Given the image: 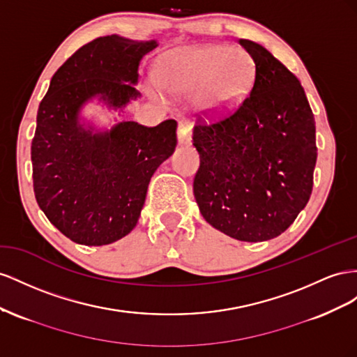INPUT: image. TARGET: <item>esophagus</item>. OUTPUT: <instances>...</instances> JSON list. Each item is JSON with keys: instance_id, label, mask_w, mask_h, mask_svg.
<instances>
[{"instance_id": "34e87169", "label": "esophagus", "mask_w": 357, "mask_h": 357, "mask_svg": "<svg viewBox=\"0 0 357 357\" xmlns=\"http://www.w3.org/2000/svg\"><path fill=\"white\" fill-rule=\"evenodd\" d=\"M191 131H192V126L191 122L187 119L179 121L178 126V142L179 145H188L191 142Z\"/></svg>"}]
</instances>
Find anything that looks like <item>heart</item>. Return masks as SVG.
<instances>
[{"mask_svg": "<svg viewBox=\"0 0 357 357\" xmlns=\"http://www.w3.org/2000/svg\"><path fill=\"white\" fill-rule=\"evenodd\" d=\"M254 77V61L242 49L202 46L161 59L158 79L173 96H191L203 114L222 116L245 100Z\"/></svg>", "mask_w": 357, "mask_h": 357, "instance_id": "heart-1", "label": "heart"}]
</instances>
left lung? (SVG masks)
I'll list each match as a JSON object with an SVG mask.
<instances>
[{
	"label": "left lung",
	"instance_id": "1",
	"mask_svg": "<svg viewBox=\"0 0 357 357\" xmlns=\"http://www.w3.org/2000/svg\"><path fill=\"white\" fill-rule=\"evenodd\" d=\"M239 45L254 61L250 96L230 116L195 127L192 190L213 229L261 242L287 230L310 200L315 121L298 77L261 45Z\"/></svg>",
	"mask_w": 357,
	"mask_h": 357
}]
</instances>
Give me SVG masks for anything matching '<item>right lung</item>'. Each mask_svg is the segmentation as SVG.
I'll use <instances>...</instances> for the list:
<instances>
[{
	"label": "right lung",
	"instance_id": "obj_1",
	"mask_svg": "<svg viewBox=\"0 0 357 357\" xmlns=\"http://www.w3.org/2000/svg\"><path fill=\"white\" fill-rule=\"evenodd\" d=\"M157 40L98 37L50 79L31 145L36 200L47 220L80 245L101 247L136 227L149 181L176 148V121L98 128L84 116L98 103L124 116L137 98L140 61Z\"/></svg>",
	"mask_w": 357,
	"mask_h": 357
}]
</instances>
